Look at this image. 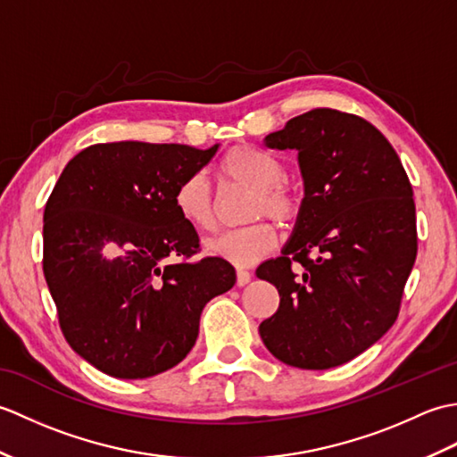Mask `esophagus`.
I'll return each mask as SVG.
<instances>
[{
  "label": "esophagus",
  "mask_w": 457,
  "mask_h": 457,
  "mask_svg": "<svg viewBox=\"0 0 457 457\" xmlns=\"http://www.w3.org/2000/svg\"><path fill=\"white\" fill-rule=\"evenodd\" d=\"M251 280V273L245 269H237V287H245Z\"/></svg>",
  "instance_id": "esophagus-1"
}]
</instances>
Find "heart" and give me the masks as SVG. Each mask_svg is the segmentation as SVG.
Listing matches in <instances>:
<instances>
[{
	"instance_id": "b5f03b06",
	"label": "heart",
	"mask_w": 457,
	"mask_h": 457,
	"mask_svg": "<svg viewBox=\"0 0 457 457\" xmlns=\"http://www.w3.org/2000/svg\"><path fill=\"white\" fill-rule=\"evenodd\" d=\"M220 177L228 184H239L253 190L249 200L247 220L270 218L278 223H293L300 213L298 192L285 182V164L273 153L253 145H237L223 154L218 164ZM174 208L179 216L198 231L216 228V198L206 177L192 172L182 179L174 190ZM278 244V234L273 223L259 220L245 228L223 231L210 239L206 249L231 265L249 267L261 257L269 255Z\"/></svg>"
}]
</instances>
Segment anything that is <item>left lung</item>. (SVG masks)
<instances>
[{"instance_id": "8db88e82", "label": "left lung", "mask_w": 457, "mask_h": 457, "mask_svg": "<svg viewBox=\"0 0 457 457\" xmlns=\"http://www.w3.org/2000/svg\"><path fill=\"white\" fill-rule=\"evenodd\" d=\"M265 145L298 151L304 200L283 255L255 270L280 296L259 334L287 365L337 367L399 316L419 249L411 180L375 125L332 108L296 115Z\"/></svg>"}]
</instances>
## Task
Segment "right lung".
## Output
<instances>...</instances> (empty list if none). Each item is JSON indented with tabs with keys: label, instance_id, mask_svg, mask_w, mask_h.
I'll return each instance as SVG.
<instances>
[{
	"label": "right lung",
	"instance_id": "1",
	"mask_svg": "<svg viewBox=\"0 0 457 457\" xmlns=\"http://www.w3.org/2000/svg\"><path fill=\"white\" fill-rule=\"evenodd\" d=\"M218 145H90L66 164L45 206L43 270L66 342L105 375L145 378L196 344L208 300L236 269L200 257L196 229L174 208L182 179Z\"/></svg>",
	"mask_w": 457,
	"mask_h": 457
}]
</instances>
